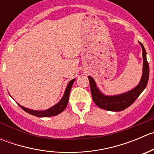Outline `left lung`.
I'll return each instance as SVG.
<instances>
[{
	"label": "left lung",
	"mask_w": 154,
	"mask_h": 154,
	"mask_svg": "<svg viewBox=\"0 0 154 154\" xmlns=\"http://www.w3.org/2000/svg\"><path fill=\"white\" fill-rule=\"evenodd\" d=\"M142 48V55H143V74L139 84L131 91L125 94L116 96L103 95L98 90L95 84V82L92 77L88 76L90 88H91V96L95 104L100 108L109 111L119 112L125 109L127 107L134 103L141 93L147 86L149 78V65L146 57V51L142 43L139 42Z\"/></svg>",
	"instance_id": "8db88e82"
}]
</instances>
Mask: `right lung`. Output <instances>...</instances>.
I'll use <instances>...</instances> for the list:
<instances>
[{
  "label": "right lung",
  "instance_id": "1",
  "mask_svg": "<svg viewBox=\"0 0 154 154\" xmlns=\"http://www.w3.org/2000/svg\"><path fill=\"white\" fill-rule=\"evenodd\" d=\"M74 82V80H71V81L68 83L67 88H66V91H65L64 95H63V98L60 100V101L58 103H57L56 105H54V106L48 109L47 110H44V111H36V110L29 109L25 108V107L21 106V105H19V106L21 107L23 110L27 112V113L32 115V116H37V117H50V116H57V115L60 114L62 112L64 111V109L66 108V106H67L68 100H69L70 91H71V87H72Z\"/></svg>",
  "mask_w": 154,
  "mask_h": 154
}]
</instances>
